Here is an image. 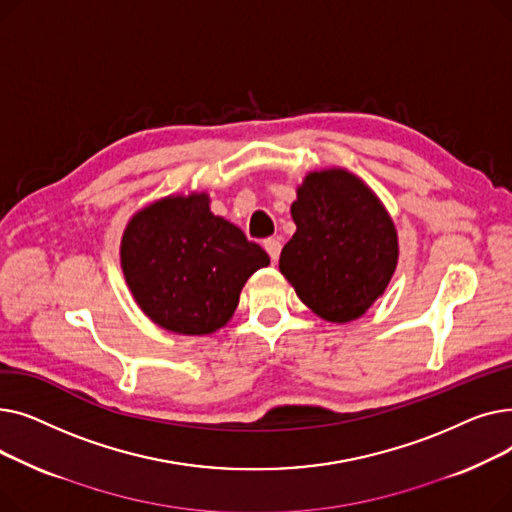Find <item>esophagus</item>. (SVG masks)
Returning a JSON list of instances; mask_svg holds the SVG:
<instances>
[{
    "label": "esophagus",
    "instance_id": "esophagus-1",
    "mask_svg": "<svg viewBox=\"0 0 512 512\" xmlns=\"http://www.w3.org/2000/svg\"><path fill=\"white\" fill-rule=\"evenodd\" d=\"M263 247H265L267 255L272 257V261H278V259H280V251H282V245H280V240H278V238H267V240L263 242Z\"/></svg>",
    "mask_w": 512,
    "mask_h": 512
}]
</instances>
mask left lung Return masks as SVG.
Here are the masks:
<instances>
[{
  "label": "left lung",
  "instance_id": "1",
  "mask_svg": "<svg viewBox=\"0 0 512 512\" xmlns=\"http://www.w3.org/2000/svg\"><path fill=\"white\" fill-rule=\"evenodd\" d=\"M297 232L280 272L330 324H348L386 292L398 265V232L371 188L344 168L309 172L290 205Z\"/></svg>",
  "mask_w": 512,
  "mask_h": 512
}]
</instances>
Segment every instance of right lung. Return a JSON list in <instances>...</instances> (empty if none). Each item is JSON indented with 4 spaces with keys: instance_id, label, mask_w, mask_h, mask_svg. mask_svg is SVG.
Instances as JSON below:
<instances>
[{
    "instance_id": "add662e5",
    "label": "right lung",
    "mask_w": 512,
    "mask_h": 512,
    "mask_svg": "<svg viewBox=\"0 0 512 512\" xmlns=\"http://www.w3.org/2000/svg\"><path fill=\"white\" fill-rule=\"evenodd\" d=\"M209 195L161 197L128 220L120 265L139 309L155 326L207 336L232 319L247 280L270 265L238 226L213 215Z\"/></svg>"
}]
</instances>
